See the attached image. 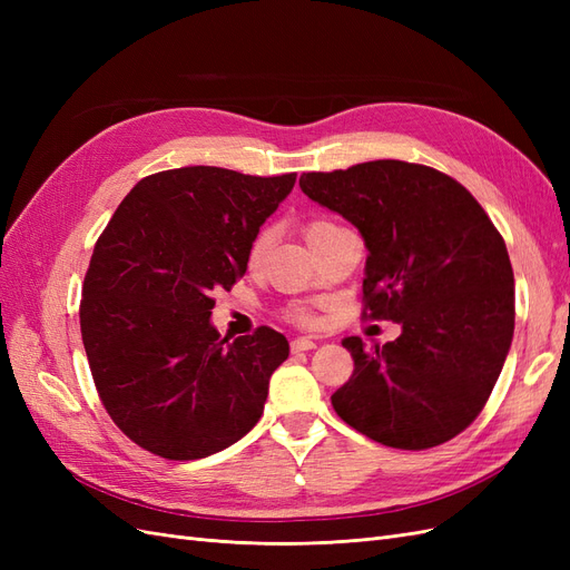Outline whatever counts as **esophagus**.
<instances>
[{
  "mask_svg": "<svg viewBox=\"0 0 570 570\" xmlns=\"http://www.w3.org/2000/svg\"><path fill=\"white\" fill-rule=\"evenodd\" d=\"M289 350L292 352H308V350H316V342L314 340H308V337H295L289 342Z\"/></svg>",
  "mask_w": 570,
  "mask_h": 570,
  "instance_id": "34e87169",
  "label": "esophagus"
}]
</instances>
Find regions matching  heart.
<instances>
[{"instance_id":"heart-1","label":"heart","mask_w":570,"mask_h":570,"mask_svg":"<svg viewBox=\"0 0 570 570\" xmlns=\"http://www.w3.org/2000/svg\"><path fill=\"white\" fill-rule=\"evenodd\" d=\"M327 226H335V223L325 220V218H316V220H312V223H308V226H306V235H312V233H316V230H323V228H327ZM268 243H271V230L264 228L262 233H258V235L252 239V245H249V262H256V258L266 252ZM289 318L295 321V323H299V325H312V323L316 321V316H314L312 312H306V308H295V312H289Z\"/></svg>"}]
</instances>
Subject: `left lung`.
Masks as SVG:
<instances>
[{
    "mask_svg": "<svg viewBox=\"0 0 570 570\" xmlns=\"http://www.w3.org/2000/svg\"><path fill=\"white\" fill-rule=\"evenodd\" d=\"M299 187L364 237V316L402 323L383 347L342 340L354 373L331 396L337 416L394 450L456 438L488 404L511 347L504 237L469 189L421 164L302 174Z\"/></svg>",
    "mask_w": 570,
    "mask_h": 570,
    "instance_id": "obj_1",
    "label": "left lung"
}]
</instances>
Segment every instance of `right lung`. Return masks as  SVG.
Returning a JSON list of instances; mask_svg holds the SVG:
<instances>
[{
  "instance_id": "add662e5",
  "label": "right lung",
  "mask_w": 570,
  "mask_h": 570,
  "mask_svg": "<svg viewBox=\"0 0 570 570\" xmlns=\"http://www.w3.org/2000/svg\"><path fill=\"white\" fill-rule=\"evenodd\" d=\"M295 180L161 170L130 189L99 235L82 283V344L101 404L142 450L204 459L262 419L289 344L268 325L220 337L212 295L243 278L252 239Z\"/></svg>"
}]
</instances>
